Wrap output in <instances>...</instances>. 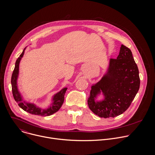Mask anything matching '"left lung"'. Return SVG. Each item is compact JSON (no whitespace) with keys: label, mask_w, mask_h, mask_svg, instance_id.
Returning a JSON list of instances; mask_svg holds the SVG:
<instances>
[{"label":"left lung","mask_w":155,"mask_h":155,"mask_svg":"<svg viewBox=\"0 0 155 155\" xmlns=\"http://www.w3.org/2000/svg\"><path fill=\"white\" fill-rule=\"evenodd\" d=\"M137 65L130 50L121 45L117 59H110L107 75L92 86L87 105L91 111L101 118H114L129 107L140 87ZM101 91L105 96L102 102L94 98Z\"/></svg>","instance_id":"1"}]
</instances>
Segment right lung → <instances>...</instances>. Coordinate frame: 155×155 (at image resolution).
Returning <instances> with one entry per match:
<instances>
[{
    "label": "right lung",
    "instance_id": "right-lung-1",
    "mask_svg": "<svg viewBox=\"0 0 155 155\" xmlns=\"http://www.w3.org/2000/svg\"><path fill=\"white\" fill-rule=\"evenodd\" d=\"M24 53H25V50L20 54L19 57L17 59L15 63V67L12 75L11 83H12V93H13V97L15 101L18 103V105L22 109L31 114L40 115L42 117L51 115L53 114L58 112L59 110V108L61 107L64 101V94L65 93V91H67V87L64 88V89H62L61 91H59V93H58L54 95L53 97L54 102L52 104V106L47 110H41L40 108L37 107L34 104H29V103L28 104L22 101L21 96L18 90L16 80H17L18 72H19V62L21 58L23 56Z\"/></svg>",
    "mask_w": 155,
    "mask_h": 155
}]
</instances>
